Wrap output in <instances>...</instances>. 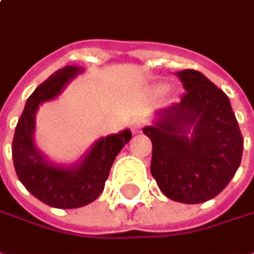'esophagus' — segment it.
<instances>
[{
  "instance_id": "esophagus-1",
  "label": "esophagus",
  "mask_w": 254,
  "mask_h": 254,
  "mask_svg": "<svg viewBox=\"0 0 254 254\" xmlns=\"http://www.w3.org/2000/svg\"><path fill=\"white\" fill-rule=\"evenodd\" d=\"M130 127H132V130H133V132H139V129L144 127V121H142V119H133Z\"/></svg>"
}]
</instances>
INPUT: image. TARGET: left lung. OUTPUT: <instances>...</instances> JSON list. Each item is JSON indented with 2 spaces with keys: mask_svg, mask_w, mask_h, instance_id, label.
<instances>
[{
  "mask_svg": "<svg viewBox=\"0 0 254 254\" xmlns=\"http://www.w3.org/2000/svg\"><path fill=\"white\" fill-rule=\"evenodd\" d=\"M185 92L157 113L142 132L151 139V175L162 192L179 203L197 204L216 197L235 175L243 135L227 94L203 73L177 72Z\"/></svg>",
  "mask_w": 254,
  "mask_h": 254,
  "instance_id": "8db88e82",
  "label": "left lung"
}]
</instances>
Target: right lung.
Segmentation results:
<instances>
[{"label":"right lung","mask_w":254,"mask_h":254,"mask_svg":"<svg viewBox=\"0 0 254 254\" xmlns=\"http://www.w3.org/2000/svg\"><path fill=\"white\" fill-rule=\"evenodd\" d=\"M80 72V67L66 66L32 92L17 122L11 145L13 163L20 182L38 200L57 209H76L92 203L103 192L116 156L132 138L129 129L100 138L79 163L67 168L48 162L36 148L33 132L39 104L60 95Z\"/></svg>","instance_id":"1"}]
</instances>
